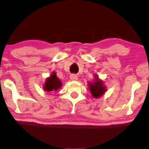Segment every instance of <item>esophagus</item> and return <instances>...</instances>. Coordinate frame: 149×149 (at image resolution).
<instances>
[{
    "mask_svg": "<svg viewBox=\"0 0 149 149\" xmlns=\"http://www.w3.org/2000/svg\"><path fill=\"white\" fill-rule=\"evenodd\" d=\"M70 79H71V80L77 81L78 79V77H77V75L71 74V75H70Z\"/></svg>",
    "mask_w": 149,
    "mask_h": 149,
    "instance_id": "esophagus-1",
    "label": "esophagus"
}]
</instances>
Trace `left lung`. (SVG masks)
Returning <instances> with one entry per match:
<instances>
[{
    "label": "left lung",
    "mask_w": 149,
    "mask_h": 149,
    "mask_svg": "<svg viewBox=\"0 0 149 149\" xmlns=\"http://www.w3.org/2000/svg\"><path fill=\"white\" fill-rule=\"evenodd\" d=\"M93 81L88 83L89 92L94 98H99L107 92V87L104 84V81L100 79L97 74H94Z\"/></svg>",
    "instance_id": "obj_1"
}]
</instances>
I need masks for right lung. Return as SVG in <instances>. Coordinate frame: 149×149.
<instances>
[{"mask_svg": "<svg viewBox=\"0 0 149 149\" xmlns=\"http://www.w3.org/2000/svg\"><path fill=\"white\" fill-rule=\"evenodd\" d=\"M62 87V83L57 77V74L55 72H52L49 77L46 78L45 84H43V89L45 92H52V91H57L58 89H60Z\"/></svg>", "mask_w": 149, "mask_h": 149, "instance_id": "1", "label": "right lung"}]
</instances>
